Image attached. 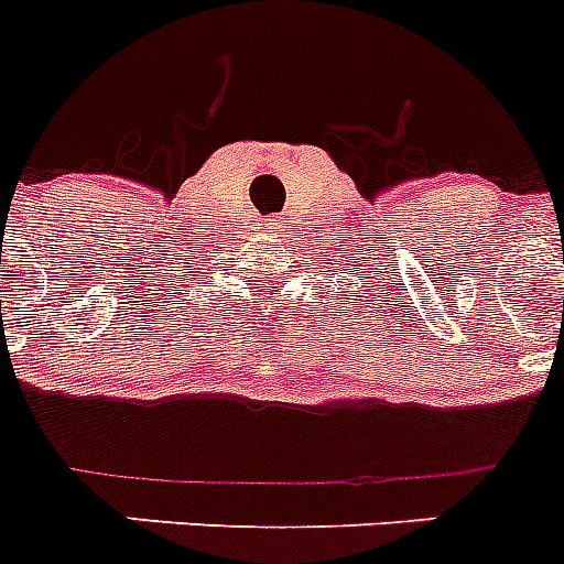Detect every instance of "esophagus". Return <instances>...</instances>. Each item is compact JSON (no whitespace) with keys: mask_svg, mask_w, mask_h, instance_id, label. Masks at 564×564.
I'll list each match as a JSON object with an SVG mask.
<instances>
[{"mask_svg":"<svg viewBox=\"0 0 564 564\" xmlns=\"http://www.w3.org/2000/svg\"><path fill=\"white\" fill-rule=\"evenodd\" d=\"M268 226H271V228H276V220H273V223H268Z\"/></svg>","mask_w":564,"mask_h":564,"instance_id":"esophagus-1","label":"esophagus"}]
</instances>
